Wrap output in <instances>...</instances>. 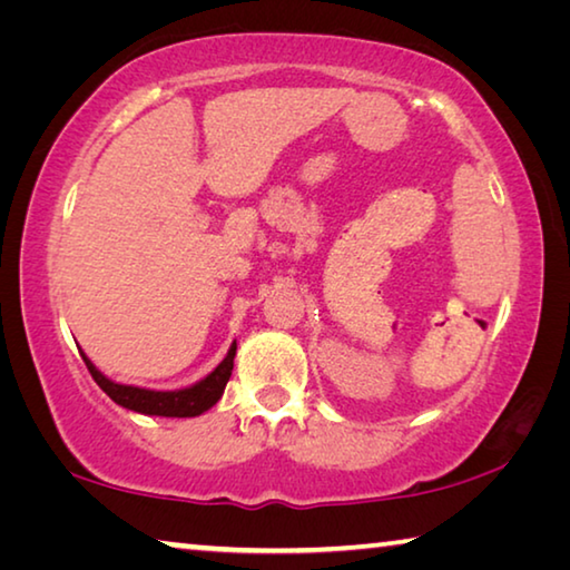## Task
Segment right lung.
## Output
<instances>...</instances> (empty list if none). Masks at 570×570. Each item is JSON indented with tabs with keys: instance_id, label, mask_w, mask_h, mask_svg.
<instances>
[{
	"instance_id": "1",
	"label": "right lung",
	"mask_w": 570,
	"mask_h": 570,
	"mask_svg": "<svg viewBox=\"0 0 570 570\" xmlns=\"http://www.w3.org/2000/svg\"><path fill=\"white\" fill-rule=\"evenodd\" d=\"M234 356H236V342L230 344L224 362H220L208 377L190 384V387L170 390V392L132 387V384H118L105 377V374L85 354L82 360L88 364L92 380L98 382V387L108 394L112 402H118L120 407L140 412V414H158V417H198V414H204L206 410L214 407V404L220 400V394H224L226 384L230 380V372H234Z\"/></svg>"
}]
</instances>
